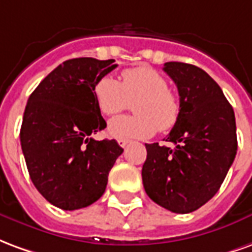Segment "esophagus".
Wrapping results in <instances>:
<instances>
[{
	"label": "esophagus",
	"mask_w": 252,
	"mask_h": 252,
	"mask_svg": "<svg viewBox=\"0 0 252 252\" xmlns=\"http://www.w3.org/2000/svg\"><path fill=\"white\" fill-rule=\"evenodd\" d=\"M128 144H129V142H128V140H119V146H120V147L126 148Z\"/></svg>",
	"instance_id": "34e87169"
}]
</instances>
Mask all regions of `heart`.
Returning <instances> with one entry per match:
<instances>
[{
    "label": "heart",
    "instance_id": "1",
    "mask_svg": "<svg viewBox=\"0 0 252 252\" xmlns=\"http://www.w3.org/2000/svg\"><path fill=\"white\" fill-rule=\"evenodd\" d=\"M101 113L113 116L133 105L135 116H120L108 124L109 136L119 140L147 139L159 131H169L178 123L181 99L170 90L166 78L148 66L124 70L121 83L104 77L94 86Z\"/></svg>",
    "mask_w": 252,
    "mask_h": 252
}]
</instances>
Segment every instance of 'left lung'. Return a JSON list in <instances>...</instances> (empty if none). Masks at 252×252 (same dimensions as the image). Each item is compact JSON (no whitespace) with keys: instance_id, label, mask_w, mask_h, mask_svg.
I'll return each mask as SVG.
<instances>
[{"instance_id":"left-lung-1","label":"left lung","mask_w":252,"mask_h":252,"mask_svg":"<svg viewBox=\"0 0 252 252\" xmlns=\"http://www.w3.org/2000/svg\"><path fill=\"white\" fill-rule=\"evenodd\" d=\"M178 88L181 116L166 142L146 144L142 178L147 195L174 213H190L220 189L238 151L235 113L220 86L200 67L164 63Z\"/></svg>"}]
</instances>
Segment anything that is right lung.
I'll return each instance as SVG.
<instances>
[{"label":"right lung","instance_id":"1","mask_svg":"<svg viewBox=\"0 0 252 252\" xmlns=\"http://www.w3.org/2000/svg\"><path fill=\"white\" fill-rule=\"evenodd\" d=\"M116 67L113 59L66 61L39 83L25 106L20 142L31 180L48 202L64 211L98 200L124 151L116 140L92 137L106 126L94 86Z\"/></svg>","mask_w":252,"mask_h":252}]
</instances>
